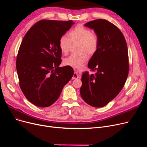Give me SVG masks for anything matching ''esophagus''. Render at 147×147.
<instances>
[{"label": "esophagus", "instance_id": "obj_1", "mask_svg": "<svg viewBox=\"0 0 147 147\" xmlns=\"http://www.w3.org/2000/svg\"><path fill=\"white\" fill-rule=\"evenodd\" d=\"M79 78V74L78 73V70H77L76 69H74V74L73 76V79H77Z\"/></svg>", "mask_w": 147, "mask_h": 147}]
</instances>
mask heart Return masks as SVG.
<instances>
[{"instance_id": "b5f03b06", "label": "heart", "mask_w": 147, "mask_h": 147, "mask_svg": "<svg viewBox=\"0 0 147 147\" xmlns=\"http://www.w3.org/2000/svg\"><path fill=\"white\" fill-rule=\"evenodd\" d=\"M68 37L65 35L62 36L59 40V46L62 52L66 54L69 49L71 42H79L78 53H72L64 60L66 65L74 68L80 67L88 58V54L94 53L99 46V39L98 35L84 27L78 26L68 33Z\"/></svg>"}]
</instances>
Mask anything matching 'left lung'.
<instances>
[{"instance_id":"1","label":"left lung","mask_w":147,"mask_h":147,"mask_svg":"<svg viewBox=\"0 0 147 147\" xmlns=\"http://www.w3.org/2000/svg\"><path fill=\"white\" fill-rule=\"evenodd\" d=\"M84 26L94 30L99 43L88 65L96 73H83L80 95L89 105L102 107L116 97L125 85L129 68L127 46L121 31L109 21L95 20Z\"/></svg>"}]
</instances>
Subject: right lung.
<instances>
[{"instance_id": "right-lung-1", "label": "right lung", "mask_w": 147, "mask_h": 147, "mask_svg": "<svg viewBox=\"0 0 147 147\" xmlns=\"http://www.w3.org/2000/svg\"><path fill=\"white\" fill-rule=\"evenodd\" d=\"M74 24L71 20H42L23 38L16 61L20 86L26 98L37 107L52 105L74 74L71 67H59V38Z\"/></svg>"}]
</instances>
